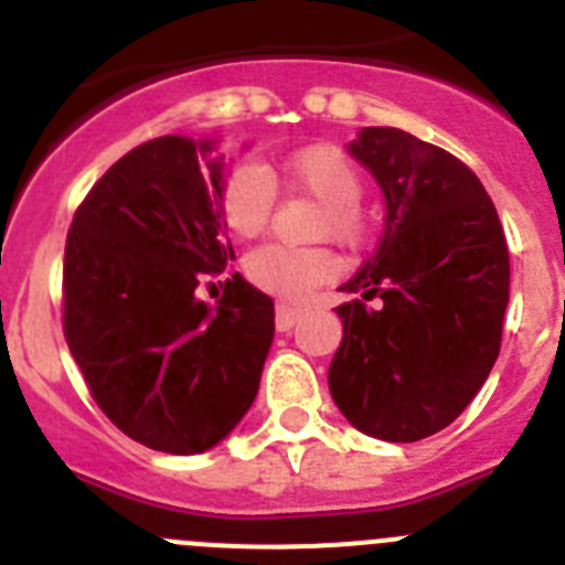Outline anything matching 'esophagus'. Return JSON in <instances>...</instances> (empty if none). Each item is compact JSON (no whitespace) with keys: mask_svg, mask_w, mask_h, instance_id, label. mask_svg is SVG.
<instances>
[{"mask_svg":"<svg viewBox=\"0 0 565 565\" xmlns=\"http://www.w3.org/2000/svg\"><path fill=\"white\" fill-rule=\"evenodd\" d=\"M302 313H306L302 308H291V306H286V302H279L277 306V331H291L299 319H302Z\"/></svg>","mask_w":565,"mask_h":565,"instance_id":"34e87169","label":"esophagus"}]
</instances>
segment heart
<instances>
[{"instance_id":"b5f03b06","label":"heart","mask_w":565,"mask_h":565,"mask_svg":"<svg viewBox=\"0 0 565 565\" xmlns=\"http://www.w3.org/2000/svg\"><path fill=\"white\" fill-rule=\"evenodd\" d=\"M274 186L308 194L322 206L313 223V237H331L344 248H362L367 217L362 206V172L333 143H311L277 163L243 167L221 186V217L237 237L266 232L274 209ZM246 279L259 291L279 299H302L337 274V259L328 248H288L266 243L243 259Z\"/></svg>"}]
</instances>
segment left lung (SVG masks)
Here are the masks:
<instances>
[{"mask_svg":"<svg viewBox=\"0 0 565 565\" xmlns=\"http://www.w3.org/2000/svg\"><path fill=\"white\" fill-rule=\"evenodd\" d=\"M351 154L387 201L384 237L339 291L342 344L328 387L364 436L418 441L444 430L501 353L509 248L478 174L396 127H364ZM379 298V307H367Z\"/></svg>","mask_w":565,"mask_h":565,"instance_id":"obj_1","label":"left lung"}]
</instances>
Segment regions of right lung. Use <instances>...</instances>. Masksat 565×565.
<instances>
[{
  "label": "right lung",
  "instance_id": "add662e5",
  "mask_svg": "<svg viewBox=\"0 0 565 565\" xmlns=\"http://www.w3.org/2000/svg\"><path fill=\"white\" fill-rule=\"evenodd\" d=\"M194 143L135 147L78 203L64 246L62 328L104 416L149 450L194 456L246 416L274 339V302L232 274L217 308L194 297L234 259L221 167Z\"/></svg>",
  "mask_w": 565,
  "mask_h": 565
}]
</instances>
